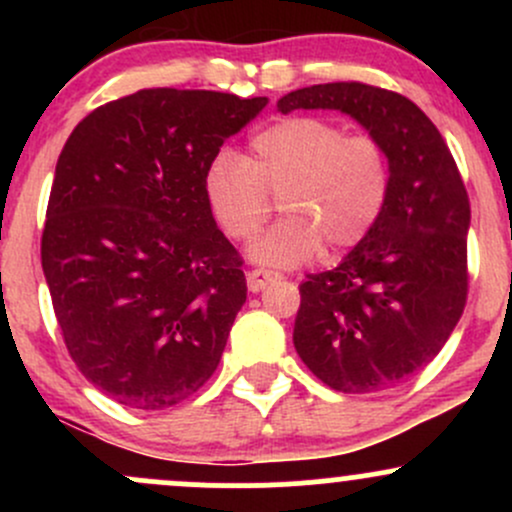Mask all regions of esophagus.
I'll use <instances>...</instances> for the list:
<instances>
[{
  "label": "esophagus",
  "instance_id": "1",
  "mask_svg": "<svg viewBox=\"0 0 512 512\" xmlns=\"http://www.w3.org/2000/svg\"><path fill=\"white\" fill-rule=\"evenodd\" d=\"M281 274L274 272V269H250L248 272V289L250 291H262L264 286L272 284V281H279Z\"/></svg>",
  "mask_w": 512,
  "mask_h": 512
}]
</instances>
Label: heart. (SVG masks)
I'll return each instance as SVG.
<instances>
[{"instance_id": "1", "label": "heart", "mask_w": 512, "mask_h": 512, "mask_svg": "<svg viewBox=\"0 0 512 512\" xmlns=\"http://www.w3.org/2000/svg\"><path fill=\"white\" fill-rule=\"evenodd\" d=\"M395 187L392 151L375 134H346L325 117H286L250 139L248 156L219 151L204 195L233 243H250L279 202L286 219L255 245V260L301 264L325 248L342 255L383 219Z\"/></svg>"}]
</instances>
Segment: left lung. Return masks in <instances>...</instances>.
I'll list each match as a JSON object with an SVG mask.
<instances>
[{
	"label": "left lung",
	"mask_w": 512,
	"mask_h": 512,
	"mask_svg": "<svg viewBox=\"0 0 512 512\" xmlns=\"http://www.w3.org/2000/svg\"><path fill=\"white\" fill-rule=\"evenodd\" d=\"M298 108L356 117L390 146L395 187L383 219L339 267L305 276L293 344L332 390H390L438 356L462 317L467 187L436 125L402 93L334 81L279 101L281 113Z\"/></svg>",
	"instance_id": "obj_1"
}]
</instances>
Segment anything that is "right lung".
<instances>
[{"instance_id":"add662e5","label":"right lung","mask_w":512,"mask_h":512,"mask_svg":"<svg viewBox=\"0 0 512 512\" xmlns=\"http://www.w3.org/2000/svg\"><path fill=\"white\" fill-rule=\"evenodd\" d=\"M267 98L142 88L86 115L52 180L40 260L69 356L129 409H168L219 366L248 284L204 170Z\"/></svg>"}]
</instances>
